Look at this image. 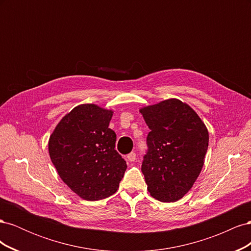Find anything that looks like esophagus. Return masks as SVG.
<instances>
[{
    "instance_id": "esophagus-1",
    "label": "esophagus",
    "mask_w": 251,
    "mask_h": 251,
    "mask_svg": "<svg viewBox=\"0 0 251 251\" xmlns=\"http://www.w3.org/2000/svg\"><path fill=\"white\" fill-rule=\"evenodd\" d=\"M126 159H127V161L134 162L136 160V154L134 153V151H132V153H130V154L126 156Z\"/></svg>"
}]
</instances>
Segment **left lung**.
Segmentation results:
<instances>
[{
  "label": "left lung",
  "mask_w": 251,
  "mask_h": 251,
  "mask_svg": "<svg viewBox=\"0 0 251 251\" xmlns=\"http://www.w3.org/2000/svg\"><path fill=\"white\" fill-rule=\"evenodd\" d=\"M139 112L151 130L141 166L148 191L161 202H176L188 193L202 171L208 148L207 127L177 98Z\"/></svg>",
  "instance_id": "1"
}]
</instances>
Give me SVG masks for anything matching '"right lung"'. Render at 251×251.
<instances>
[{"mask_svg": "<svg viewBox=\"0 0 251 251\" xmlns=\"http://www.w3.org/2000/svg\"><path fill=\"white\" fill-rule=\"evenodd\" d=\"M113 111L79 104L62 118L48 142L52 163L72 192L88 201L117 192L126 163L115 150L116 134L109 127Z\"/></svg>", "mask_w": 251, "mask_h": 251, "instance_id": "1", "label": "right lung"}]
</instances>
